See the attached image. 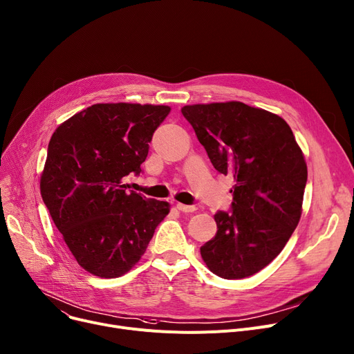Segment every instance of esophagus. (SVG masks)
<instances>
[{
    "instance_id": "34e87169",
    "label": "esophagus",
    "mask_w": 354,
    "mask_h": 354,
    "mask_svg": "<svg viewBox=\"0 0 354 354\" xmlns=\"http://www.w3.org/2000/svg\"><path fill=\"white\" fill-rule=\"evenodd\" d=\"M176 207L180 210V212H185V214H189V212H195L196 210V206L194 205H183V203H178Z\"/></svg>"
}]
</instances>
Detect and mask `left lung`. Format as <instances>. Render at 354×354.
Instances as JSON below:
<instances>
[{"mask_svg": "<svg viewBox=\"0 0 354 354\" xmlns=\"http://www.w3.org/2000/svg\"><path fill=\"white\" fill-rule=\"evenodd\" d=\"M214 168L234 179L230 212H218V232L201 248L223 279L266 268L285 248L301 216L308 167L288 122L243 102L182 108Z\"/></svg>", "mask_w": 354, "mask_h": 354, "instance_id": "1", "label": "left lung"}]
</instances>
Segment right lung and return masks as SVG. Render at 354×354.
Instances as JSON below:
<instances>
[{
	"mask_svg": "<svg viewBox=\"0 0 354 354\" xmlns=\"http://www.w3.org/2000/svg\"><path fill=\"white\" fill-rule=\"evenodd\" d=\"M169 112L167 105L95 104L51 136L41 196L78 265L92 274L129 272L169 214L168 202L124 183L142 172L152 135Z\"/></svg>",
	"mask_w": 354,
	"mask_h": 354,
	"instance_id": "right-lung-1",
	"label": "right lung"
}]
</instances>
